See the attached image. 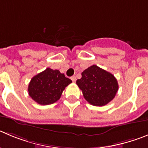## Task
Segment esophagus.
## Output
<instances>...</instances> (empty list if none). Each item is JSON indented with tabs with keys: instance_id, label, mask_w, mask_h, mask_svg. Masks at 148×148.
I'll return each instance as SVG.
<instances>
[{
	"instance_id": "esophagus-1",
	"label": "esophagus",
	"mask_w": 148,
	"mask_h": 148,
	"mask_svg": "<svg viewBox=\"0 0 148 148\" xmlns=\"http://www.w3.org/2000/svg\"><path fill=\"white\" fill-rule=\"evenodd\" d=\"M71 80H72L74 82H75V81H76V77H75V76H72V77H71Z\"/></svg>"
}]
</instances>
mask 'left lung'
<instances>
[{"label":"left lung","instance_id":"1","mask_svg":"<svg viewBox=\"0 0 148 148\" xmlns=\"http://www.w3.org/2000/svg\"><path fill=\"white\" fill-rule=\"evenodd\" d=\"M77 85L85 100L93 106L101 107L111 101L118 90V81L113 74L96 65L82 72Z\"/></svg>","mask_w":148,"mask_h":148}]
</instances>
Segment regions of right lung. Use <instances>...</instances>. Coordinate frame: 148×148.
<instances>
[{"label": "right lung", "mask_w": 148, "mask_h": 148, "mask_svg": "<svg viewBox=\"0 0 148 148\" xmlns=\"http://www.w3.org/2000/svg\"><path fill=\"white\" fill-rule=\"evenodd\" d=\"M71 82L60 71L47 68L31 79L27 90L33 100L41 105H48L59 100L65 88Z\"/></svg>", "instance_id": "right-lung-1"}]
</instances>
